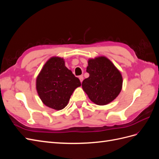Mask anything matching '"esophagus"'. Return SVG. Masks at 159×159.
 <instances>
[{"label": "esophagus", "instance_id": "obj_1", "mask_svg": "<svg viewBox=\"0 0 159 159\" xmlns=\"http://www.w3.org/2000/svg\"><path fill=\"white\" fill-rule=\"evenodd\" d=\"M79 79L80 80V82L81 83L83 81V80H84V77L82 75H80V76H79Z\"/></svg>", "mask_w": 159, "mask_h": 159}]
</instances>
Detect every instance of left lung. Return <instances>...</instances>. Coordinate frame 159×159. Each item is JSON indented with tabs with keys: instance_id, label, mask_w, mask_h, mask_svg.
<instances>
[{
	"instance_id": "1",
	"label": "left lung",
	"mask_w": 159,
	"mask_h": 159,
	"mask_svg": "<svg viewBox=\"0 0 159 159\" xmlns=\"http://www.w3.org/2000/svg\"><path fill=\"white\" fill-rule=\"evenodd\" d=\"M86 71L89 76L83 81L82 88L96 105H107L121 92L122 75L107 57L99 56L89 59Z\"/></svg>"
}]
</instances>
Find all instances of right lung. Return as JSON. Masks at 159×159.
<instances>
[{"label":"right lung","mask_w":159,"mask_h":159,"mask_svg":"<svg viewBox=\"0 0 159 159\" xmlns=\"http://www.w3.org/2000/svg\"><path fill=\"white\" fill-rule=\"evenodd\" d=\"M80 86V80L66 68L63 57L56 56L46 62L36 80L37 93L42 103L55 110L64 109Z\"/></svg>","instance_id":"obj_1"}]
</instances>
